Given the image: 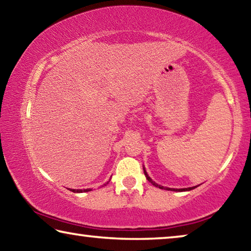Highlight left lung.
<instances>
[{
    "label": "left lung",
    "mask_w": 251,
    "mask_h": 251,
    "mask_svg": "<svg viewBox=\"0 0 251 251\" xmlns=\"http://www.w3.org/2000/svg\"><path fill=\"white\" fill-rule=\"evenodd\" d=\"M144 174H145V176H146V178H147V180L150 181V182H151L152 185H154L155 187H158V188H160V189H163L164 187L163 186H160V185H158V184H156L155 181H152L151 180V178L147 175V173H146V171H144ZM197 186H194V187H189V188H181V189H175V188H166L167 190H174V192H186V190H192V189H194V188H196Z\"/></svg>",
    "instance_id": "1"
}]
</instances>
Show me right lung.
Wrapping results in <instances>:
<instances>
[{
    "mask_svg": "<svg viewBox=\"0 0 251 251\" xmlns=\"http://www.w3.org/2000/svg\"><path fill=\"white\" fill-rule=\"evenodd\" d=\"M107 184H108V182H107ZM104 186H106V184H104ZM70 190H72V192H73V193H86V192H90V188H88V189H70Z\"/></svg>",
    "mask_w": 251,
    "mask_h": 251,
    "instance_id": "add662e5",
    "label": "right lung"
}]
</instances>
